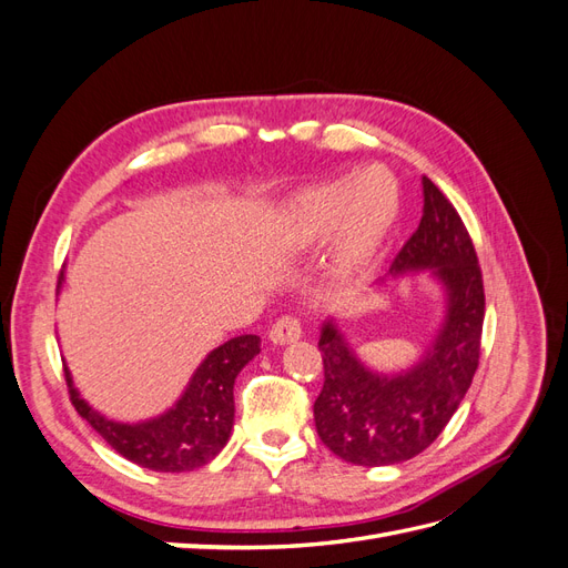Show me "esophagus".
<instances>
[{"mask_svg":"<svg viewBox=\"0 0 568 568\" xmlns=\"http://www.w3.org/2000/svg\"><path fill=\"white\" fill-rule=\"evenodd\" d=\"M303 336V324L294 315H284L277 322L272 324L270 329V341L277 343V346H284V343H294Z\"/></svg>","mask_w":568,"mask_h":568,"instance_id":"1","label":"esophagus"}]
</instances>
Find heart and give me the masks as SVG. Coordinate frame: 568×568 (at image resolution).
<instances>
[{
    "label": "heart",
    "mask_w": 568,
    "mask_h": 568,
    "mask_svg": "<svg viewBox=\"0 0 568 568\" xmlns=\"http://www.w3.org/2000/svg\"><path fill=\"white\" fill-rule=\"evenodd\" d=\"M400 209V192L390 170L365 165L351 178L305 189L294 201L291 232L301 248L324 244L334 234L332 270L355 280L379 255Z\"/></svg>",
    "instance_id": "heart-1"
}]
</instances>
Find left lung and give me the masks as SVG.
<instances>
[{
    "label": "left lung",
    "instance_id": "1",
    "mask_svg": "<svg viewBox=\"0 0 568 568\" xmlns=\"http://www.w3.org/2000/svg\"><path fill=\"white\" fill-rule=\"evenodd\" d=\"M424 215L390 272L428 267L448 288V315L422 363L398 376H379L357 363L332 324L320 336L324 386L315 426L336 457L384 467L424 453L459 407L478 369L486 294L471 236L455 205L424 178Z\"/></svg>",
    "mask_w": 568,
    "mask_h": 568
}]
</instances>
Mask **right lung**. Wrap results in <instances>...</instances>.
I'll list each match as a JSON object with an SVG mask.
<instances>
[{"instance_id":"right-lung-1","label":"right lung","mask_w":568,"mask_h":568,"mask_svg":"<svg viewBox=\"0 0 568 568\" xmlns=\"http://www.w3.org/2000/svg\"><path fill=\"white\" fill-rule=\"evenodd\" d=\"M63 272L59 274V284ZM261 353V338L253 334L222 343L189 382L180 403L163 417L144 424H115L80 400L71 374L63 367L68 395L82 419L104 438L115 453L151 471H192L209 464L230 440L234 424V379L253 355Z\"/></svg>"}]
</instances>
